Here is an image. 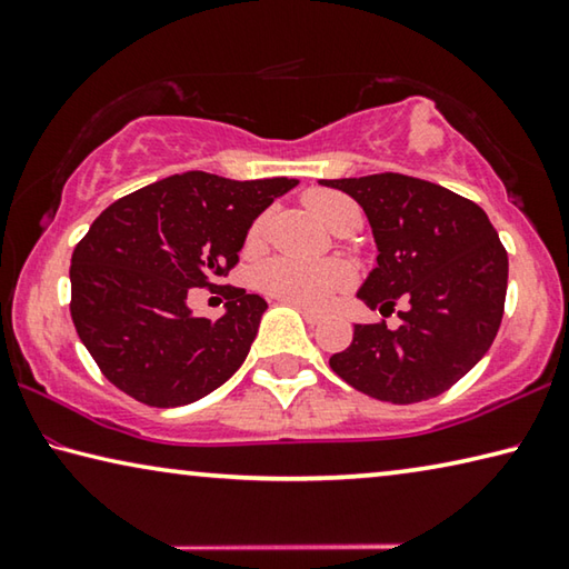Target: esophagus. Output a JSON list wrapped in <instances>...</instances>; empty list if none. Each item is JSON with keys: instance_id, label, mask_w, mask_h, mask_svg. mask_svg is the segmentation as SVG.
<instances>
[{"instance_id": "esophagus-1", "label": "esophagus", "mask_w": 569, "mask_h": 569, "mask_svg": "<svg viewBox=\"0 0 569 569\" xmlns=\"http://www.w3.org/2000/svg\"><path fill=\"white\" fill-rule=\"evenodd\" d=\"M288 306H296V303H288ZM296 308L303 313V319H306L308 323H311V326L323 321V313H319V311H311V308H303V306H296Z\"/></svg>"}]
</instances>
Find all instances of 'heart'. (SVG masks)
Returning <instances> with one entry per match:
<instances>
[{
    "label": "heart",
    "instance_id": "heart-1",
    "mask_svg": "<svg viewBox=\"0 0 569 569\" xmlns=\"http://www.w3.org/2000/svg\"><path fill=\"white\" fill-rule=\"evenodd\" d=\"M306 203L311 208V213L329 228L343 208L353 206L349 198L339 196V192H313V196H308ZM261 233L263 218L258 220L253 230H250L253 238ZM349 271L339 263H311L296 261V258H273V261H268L261 271H258V283H261L268 296L303 308L329 306L333 298L349 286Z\"/></svg>",
    "mask_w": 569,
    "mask_h": 569
}]
</instances>
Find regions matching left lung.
I'll return each mask as SVG.
<instances>
[{"mask_svg":"<svg viewBox=\"0 0 569 569\" xmlns=\"http://www.w3.org/2000/svg\"><path fill=\"white\" fill-rule=\"evenodd\" d=\"M369 218L377 266L359 288L369 308L401 323H356L353 341L329 363L353 389L391 403L439 397L489 351L505 313L507 250L485 210L437 182L379 172L321 180Z\"/></svg>","mask_w":569,"mask_h":569,"instance_id":"obj_1","label":"left lung"}]
</instances>
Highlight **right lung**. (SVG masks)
Masks as SVG:
<instances>
[{"instance_id": "add662e5", "label": "right lung", "mask_w": 569, "mask_h": 569, "mask_svg": "<svg viewBox=\"0 0 569 569\" xmlns=\"http://www.w3.org/2000/svg\"><path fill=\"white\" fill-rule=\"evenodd\" d=\"M296 178L228 180L190 170L102 210L72 253V321L114 387L148 407H186L246 361L268 303L228 286L226 313L200 319L190 288L238 263L248 228Z\"/></svg>"}]
</instances>
